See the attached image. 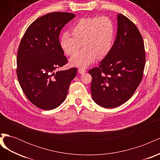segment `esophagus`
<instances>
[{"label":"esophagus","instance_id":"1","mask_svg":"<svg viewBox=\"0 0 160 160\" xmlns=\"http://www.w3.org/2000/svg\"><path fill=\"white\" fill-rule=\"evenodd\" d=\"M86 72V70L84 69H78V72L79 74H83Z\"/></svg>","mask_w":160,"mask_h":160}]
</instances>
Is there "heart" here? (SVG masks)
<instances>
[{
    "instance_id": "obj_1",
    "label": "heart",
    "mask_w": 160,
    "mask_h": 160,
    "mask_svg": "<svg viewBox=\"0 0 160 160\" xmlns=\"http://www.w3.org/2000/svg\"><path fill=\"white\" fill-rule=\"evenodd\" d=\"M71 33L64 32L60 38L62 49L71 56L79 50L83 43V49L72 57V66L88 67L97 57L102 59L108 55L113 45L115 27L108 17H92L80 18L72 26Z\"/></svg>"
}]
</instances>
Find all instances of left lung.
Masks as SVG:
<instances>
[{
	"label": "left lung",
	"instance_id": "obj_1",
	"mask_svg": "<svg viewBox=\"0 0 160 160\" xmlns=\"http://www.w3.org/2000/svg\"><path fill=\"white\" fill-rule=\"evenodd\" d=\"M118 33L112 49L98 67L89 71L91 91L96 103L114 108L132 98L141 83L146 64L142 36L135 24L118 15Z\"/></svg>",
	"mask_w": 160,
	"mask_h": 160
}]
</instances>
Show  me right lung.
I'll return each instance as SVG.
<instances>
[{
  "label": "right lung",
  "mask_w": 160,
  "mask_h": 160,
  "mask_svg": "<svg viewBox=\"0 0 160 160\" xmlns=\"http://www.w3.org/2000/svg\"><path fill=\"white\" fill-rule=\"evenodd\" d=\"M75 16L66 12L47 14L32 22L21 38L17 59L18 80L27 99L41 109L59 107L76 76L75 67L55 72L68 62L59 37Z\"/></svg>",
  "instance_id": "obj_1"
}]
</instances>
